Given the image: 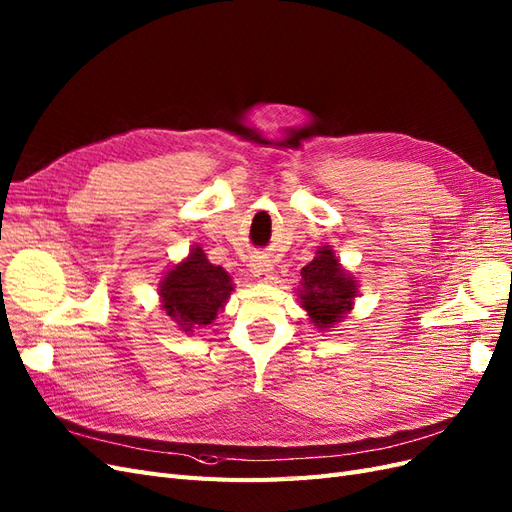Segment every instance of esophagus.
<instances>
[{
    "label": "esophagus",
    "mask_w": 512,
    "mask_h": 512,
    "mask_svg": "<svg viewBox=\"0 0 512 512\" xmlns=\"http://www.w3.org/2000/svg\"><path fill=\"white\" fill-rule=\"evenodd\" d=\"M250 271H252V275L256 277V280H260V282H267V280H271L273 265H271V262H269L267 258L256 256V258L250 262Z\"/></svg>",
    "instance_id": "obj_1"
}]
</instances>
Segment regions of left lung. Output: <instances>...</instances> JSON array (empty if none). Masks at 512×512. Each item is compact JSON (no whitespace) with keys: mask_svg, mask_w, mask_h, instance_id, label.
Segmentation results:
<instances>
[{"mask_svg":"<svg viewBox=\"0 0 512 512\" xmlns=\"http://www.w3.org/2000/svg\"><path fill=\"white\" fill-rule=\"evenodd\" d=\"M301 305L318 329H329L352 307L356 284L344 273L329 247H320L316 258L301 269Z\"/></svg>","mask_w":512,"mask_h":512,"instance_id":"8db88e82","label":"left lung"}]
</instances>
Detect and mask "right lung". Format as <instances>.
I'll return each mask as SVG.
<instances>
[{
    "instance_id": "add662e5",
    "label": "right lung",
    "mask_w": 512,
    "mask_h": 512,
    "mask_svg": "<svg viewBox=\"0 0 512 512\" xmlns=\"http://www.w3.org/2000/svg\"><path fill=\"white\" fill-rule=\"evenodd\" d=\"M230 292V275L222 267L211 265L200 247L168 271L160 284L166 316L173 318L183 331L211 324Z\"/></svg>"
}]
</instances>
